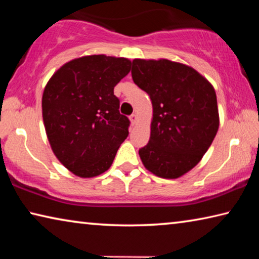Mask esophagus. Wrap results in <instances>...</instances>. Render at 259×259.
<instances>
[{
  "instance_id": "esophagus-1",
  "label": "esophagus",
  "mask_w": 259,
  "mask_h": 259,
  "mask_svg": "<svg viewBox=\"0 0 259 259\" xmlns=\"http://www.w3.org/2000/svg\"><path fill=\"white\" fill-rule=\"evenodd\" d=\"M130 121H131V123L133 124H136L137 123V121H138V115L137 114H133V115H130Z\"/></svg>"
}]
</instances>
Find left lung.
<instances>
[{
	"label": "left lung",
	"mask_w": 259,
	"mask_h": 259,
	"mask_svg": "<svg viewBox=\"0 0 259 259\" xmlns=\"http://www.w3.org/2000/svg\"><path fill=\"white\" fill-rule=\"evenodd\" d=\"M131 75L153 107L150 142L139 150L140 160L157 177H182L201 161L218 131L213 87L193 67L168 59H134Z\"/></svg>",
	"instance_id": "8db88e82"
}]
</instances>
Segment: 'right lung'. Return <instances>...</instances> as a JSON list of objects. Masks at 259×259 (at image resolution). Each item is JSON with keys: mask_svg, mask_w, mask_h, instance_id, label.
<instances>
[{"mask_svg": "<svg viewBox=\"0 0 259 259\" xmlns=\"http://www.w3.org/2000/svg\"><path fill=\"white\" fill-rule=\"evenodd\" d=\"M131 60L105 55L69 60L50 77L42 116L51 150L81 178L103 174L128 137L130 121L120 114L114 87L130 72Z\"/></svg>", "mask_w": 259, "mask_h": 259, "instance_id": "right-lung-1", "label": "right lung"}]
</instances>
